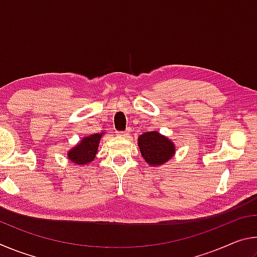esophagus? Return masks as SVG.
<instances>
[{"label":"esophagus","instance_id":"1","mask_svg":"<svg viewBox=\"0 0 257 257\" xmlns=\"http://www.w3.org/2000/svg\"><path fill=\"white\" fill-rule=\"evenodd\" d=\"M128 135H129L128 132H121V133H119V136L120 137H124L125 138V137H128Z\"/></svg>","mask_w":257,"mask_h":257}]
</instances>
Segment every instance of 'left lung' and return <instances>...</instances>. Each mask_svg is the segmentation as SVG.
<instances>
[{
    "instance_id": "8db88e82",
    "label": "left lung",
    "mask_w": 257,
    "mask_h": 257,
    "mask_svg": "<svg viewBox=\"0 0 257 257\" xmlns=\"http://www.w3.org/2000/svg\"><path fill=\"white\" fill-rule=\"evenodd\" d=\"M137 142L143 159L150 167L163 165L176 154L175 143L158 130L144 133L138 137Z\"/></svg>"
}]
</instances>
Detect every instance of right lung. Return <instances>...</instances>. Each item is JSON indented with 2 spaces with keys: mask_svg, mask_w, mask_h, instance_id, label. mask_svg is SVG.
Wrapping results in <instances>:
<instances>
[{
  "mask_svg": "<svg viewBox=\"0 0 257 257\" xmlns=\"http://www.w3.org/2000/svg\"><path fill=\"white\" fill-rule=\"evenodd\" d=\"M103 135L105 134L102 132L82 137L80 142H78L71 150L68 151L67 158L69 161L78 165H89L97 154L98 145Z\"/></svg>",
  "mask_w": 257,
  "mask_h": 257,
  "instance_id": "right-lung-1",
  "label": "right lung"
}]
</instances>
